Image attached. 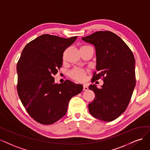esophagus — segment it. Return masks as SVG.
<instances>
[{
	"instance_id": "obj_1",
	"label": "esophagus",
	"mask_w": 150,
	"mask_h": 150,
	"mask_svg": "<svg viewBox=\"0 0 150 150\" xmlns=\"http://www.w3.org/2000/svg\"><path fill=\"white\" fill-rule=\"evenodd\" d=\"M88 90V87L87 85H86V84L83 85V91H86V90Z\"/></svg>"
}]
</instances>
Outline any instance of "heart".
I'll return each instance as SVG.
<instances>
[{"label":"heart","instance_id":"b5f03b06","mask_svg":"<svg viewBox=\"0 0 150 150\" xmlns=\"http://www.w3.org/2000/svg\"><path fill=\"white\" fill-rule=\"evenodd\" d=\"M85 47H87V46H83L81 48ZM86 73H87V71L84 69L75 68L70 71L69 76L71 79H73L76 81L81 82L85 80Z\"/></svg>","mask_w":150,"mask_h":150}]
</instances>
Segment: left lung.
<instances>
[{
  "instance_id": "1",
  "label": "left lung",
  "mask_w": 150,
  "mask_h": 150,
  "mask_svg": "<svg viewBox=\"0 0 150 150\" xmlns=\"http://www.w3.org/2000/svg\"><path fill=\"white\" fill-rule=\"evenodd\" d=\"M81 38L95 47L96 71L91 82L101 77L104 82L101 88L89 86L95 94L88 105L89 112L96 118L112 122L125 112L132 98L136 85L134 55L122 38L112 32H96Z\"/></svg>"
}]
</instances>
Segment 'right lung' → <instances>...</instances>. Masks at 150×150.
<instances>
[{
    "instance_id": "add662e5",
    "label": "right lung",
    "mask_w": 150,
    "mask_h": 150,
    "mask_svg": "<svg viewBox=\"0 0 150 150\" xmlns=\"http://www.w3.org/2000/svg\"><path fill=\"white\" fill-rule=\"evenodd\" d=\"M43 34L24 47L17 65V93L27 113L37 122L51 125L66 114L70 100L83 86L69 80L55 84L63 53L76 39Z\"/></svg>"
}]
</instances>
